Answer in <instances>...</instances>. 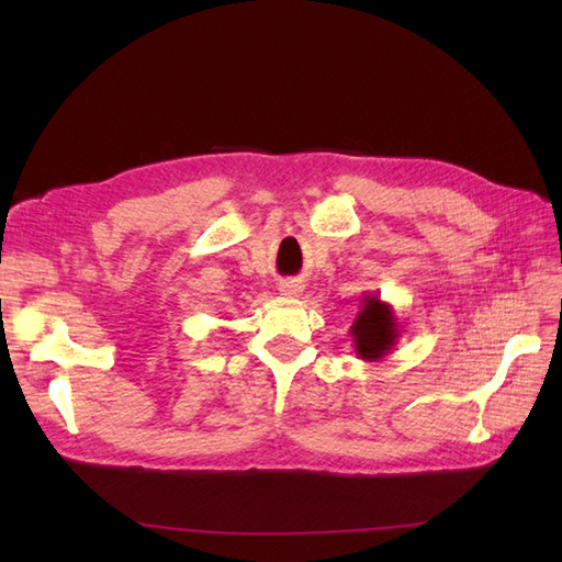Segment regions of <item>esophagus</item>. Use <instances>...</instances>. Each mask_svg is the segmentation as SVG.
I'll use <instances>...</instances> for the list:
<instances>
[{
    "mask_svg": "<svg viewBox=\"0 0 562 562\" xmlns=\"http://www.w3.org/2000/svg\"><path fill=\"white\" fill-rule=\"evenodd\" d=\"M300 288H302V285H297L295 281H283V283L279 285V291H281V295L293 297V295H297V293H300Z\"/></svg>",
    "mask_w": 562,
    "mask_h": 562,
    "instance_id": "1",
    "label": "esophagus"
}]
</instances>
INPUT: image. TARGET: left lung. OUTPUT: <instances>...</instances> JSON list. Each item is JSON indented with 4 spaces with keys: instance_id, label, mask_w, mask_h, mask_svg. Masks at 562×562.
<instances>
[{
    "instance_id": "left-lung-1",
    "label": "left lung",
    "mask_w": 562,
    "mask_h": 562,
    "mask_svg": "<svg viewBox=\"0 0 562 562\" xmlns=\"http://www.w3.org/2000/svg\"><path fill=\"white\" fill-rule=\"evenodd\" d=\"M361 304L363 307L356 314L349 335L353 339L356 356L368 363H375L398 345L401 326L394 307L378 295H363Z\"/></svg>"
}]
</instances>
